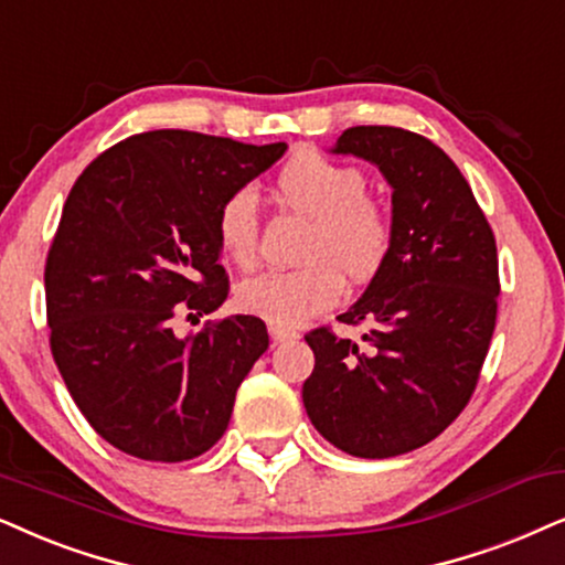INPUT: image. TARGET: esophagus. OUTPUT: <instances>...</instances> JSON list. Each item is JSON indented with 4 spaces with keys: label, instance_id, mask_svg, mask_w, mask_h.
I'll return each mask as SVG.
<instances>
[{
    "label": "esophagus",
    "instance_id": "34e87169",
    "mask_svg": "<svg viewBox=\"0 0 565 565\" xmlns=\"http://www.w3.org/2000/svg\"><path fill=\"white\" fill-rule=\"evenodd\" d=\"M269 337H273L275 342H292V340H298V332H296V329H288V327L269 324Z\"/></svg>",
    "mask_w": 565,
    "mask_h": 565
}]
</instances>
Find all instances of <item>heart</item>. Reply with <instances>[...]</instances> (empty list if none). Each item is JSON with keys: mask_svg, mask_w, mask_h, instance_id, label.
Returning <instances> with one entry per match:
<instances>
[{"mask_svg": "<svg viewBox=\"0 0 565 565\" xmlns=\"http://www.w3.org/2000/svg\"><path fill=\"white\" fill-rule=\"evenodd\" d=\"M285 207L309 217L298 259L288 273L248 275L236 288V306L277 327H296L332 309L345 292V277L369 282L384 269L394 246L392 212L369 194V175L358 166L319 152H300L277 173ZM217 244L238 267L259 254L256 194L241 186L225 196L215 217Z\"/></svg>", "mask_w": 565, "mask_h": 565, "instance_id": "1", "label": "heart"}]
</instances>
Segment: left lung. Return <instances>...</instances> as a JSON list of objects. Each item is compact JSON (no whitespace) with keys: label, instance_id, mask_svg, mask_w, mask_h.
<instances>
[{"label":"left lung","instance_id":"1","mask_svg":"<svg viewBox=\"0 0 565 565\" xmlns=\"http://www.w3.org/2000/svg\"><path fill=\"white\" fill-rule=\"evenodd\" d=\"M334 152L379 166L392 184L394 246L342 324H365L358 345L329 327L313 350L303 405L337 449L386 459L420 449L467 407L498 313L495 236L454 160L415 131L350 127Z\"/></svg>","mask_w":565,"mask_h":565}]
</instances>
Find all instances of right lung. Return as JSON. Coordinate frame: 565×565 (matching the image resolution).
Instances as JSON below:
<instances>
[{"label": "right lung", "instance_id": "obj_1", "mask_svg": "<svg viewBox=\"0 0 565 565\" xmlns=\"http://www.w3.org/2000/svg\"><path fill=\"white\" fill-rule=\"evenodd\" d=\"M285 150L142 131L72 186L43 273L51 355L95 434L129 457L194 459L228 428L241 381L269 345L265 321L228 317L175 337L173 319L228 298L217 210Z\"/></svg>", "mask_w": 565, "mask_h": 565}]
</instances>
